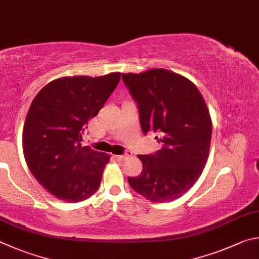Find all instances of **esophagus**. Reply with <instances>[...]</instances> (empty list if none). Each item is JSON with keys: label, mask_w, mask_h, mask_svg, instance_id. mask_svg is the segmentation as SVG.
I'll return each mask as SVG.
<instances>
[{"label": "esophagus", "mask_w": 259, "mask_h": 259, "mask_svg": "<svg viewBox=\"0 0 259 259\" xmlns=\"http://www.w3.org/2000/svg\"><path fill=\"white\" fill-rule=\"evenodd\" d=\"M130 156V153H125V155H119V156H115V158L116 159L118 160V161H122L124 159H126L127 157Z\"/></svg>", "instance_id": "obj_1"}]
</instances>
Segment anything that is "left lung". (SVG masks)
I'll return each instance as SVG.
<instances>
[{
	"instance_id": "obj_1",
	"label": "left lung",
	"mask_w": 259,
	"mask_h": 259,
	"mask_svg": "<svg viewBox=\"0 0 259 259\" xmlns=\"http://www.w3.org/2000/svg\"><path fill=\"white\" fill-rule=\"evenodd\" d=\"M138 103L142 132H159L160 150L139 155L143 169L128 178L134 191L152 202L171 201L193 187L209 153L211 119L197 86L162 68L121 74Z\"/></svg>"
}]
</instances>
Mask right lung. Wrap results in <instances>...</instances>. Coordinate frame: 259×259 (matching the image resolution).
I'll use <instances>...</instances> for the list:
<instances>
[{
  "mask_svg": "<svg viewBox=\"0 0 259 259\" xmlns=\"http://www.w3.org/2000/svg\"><path fill=\"white\" fill-rule=\"evenodd\" d=\"M119 79L120 72L61 77L30 104L22 131L25 160L38 183L60 200L79 202L98 191L110 156L81 146V134Z\"/></svg>",
  "mask_w": 259,
  "mask_h": 259,
  "instance_id": "right-lung-1",
  "label": "right lung"
}]
</instances>
